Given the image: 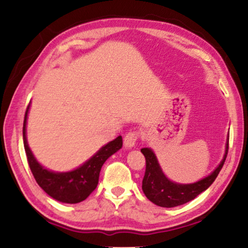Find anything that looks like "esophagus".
<instances>
[{
    "instance_id": "34e87169",
    "label": "esophagus",
    "mask_w": 248,
    "mask_h": 248,
    "mask_svg": "<svg viewBox=\"0 0 248 248\" xmlns=\"http://www.w3.org/2000/svg\"><path fill=\"white\" fill-rule=\"evenodd\" d=\"M138 138H139V133L137 131H130L127 134H125L124 137V146L125 148H132L136 144V142L138 140Z\"/></svg>"
}]
</instances>
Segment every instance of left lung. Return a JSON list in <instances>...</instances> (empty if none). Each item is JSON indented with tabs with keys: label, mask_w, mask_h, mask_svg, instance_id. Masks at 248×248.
Instances as JSON below:
<instances>
[{
	"label": "left lung",
	"mask_w": 248,
	"mask_h": 248,
	"mask_svg": "<svg viewBox=\"0 0 248 248\" xmlns=\"http://www.w3.org/2000/svg\"><path fill=\"white\" fill-rule=\"evenodd\" d=\"M229 151V138L225 154L219 166L207 177L194 184H176L170 182L163 173L153 151L149 148L141 149L145 157V174L142 180V190L150 201L159 207L173 208L195 199L197 196L211 186L225 162Z\"/></svg>",
	"instance_id": "obj_1"
}]
</instances>
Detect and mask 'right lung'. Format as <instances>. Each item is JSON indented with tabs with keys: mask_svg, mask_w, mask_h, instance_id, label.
I'll list each match as a JSON object with an SVG mask.
<instances>
[{
	"mask_svg": "<svg viewBox=\"0 0 248 248\" xmlns=\"http://www.w3.org/2000/svg\"><path fill=\"white\" fill-rule=\"evenodd\" d=\"M28 109L29 105L25 112L23 140L28 165L31 167L37 184L50 197L60 202L78 203L85 200L97 187L99 173L104 163L123 146V138L119 136L114 141H110L106 145H104L94 156H92L89 161L84 163L82 166L78 167L77 170L66 171V173H56V171L48 170L41 166L29 149L26 140Z\"/></svg>",
	"mask_w": 248,
	"mask_h": 248,
	"instance_id": "right-lung-1",
	"label": "right lung"
}]
</instances>
